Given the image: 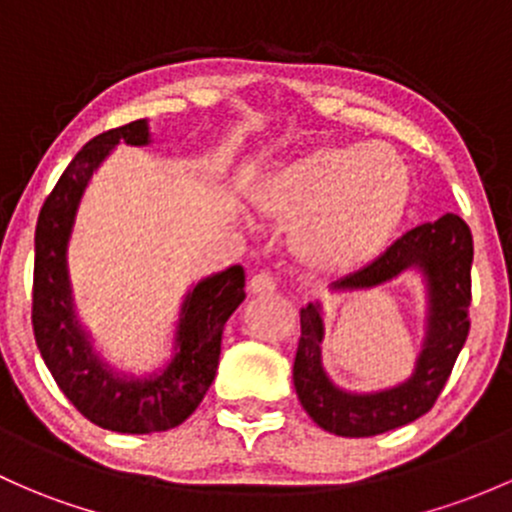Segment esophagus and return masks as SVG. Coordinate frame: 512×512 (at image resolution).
Returning <instances> with one entry per match:
<instances>
[{
    "mask_svg": "<svg viewBox=\"0 0 512 512\" xmlns=\"http://www.w3.org/2000/svg\"><path fill=\"white\" fill-rule=\"evenodd\" d=\"M249 290L254 295H271L276 293V278L271 273H256L249 280Z\"/></svg>",
    "mask_w": 512,
    "mask_h": 512,
    "instance_id": "1",
    "label": "esophagus"
}]
</instances>
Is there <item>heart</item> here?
<instances>
[{"label": "heart", "mask_w": 512, "mask_h": 512, "mask_svg": "<svg viewBox=\"0 0 512 512\" xmlns=\"http://www.w3.org/2000/svg\"><path fill=\"white\" fill-rule=\"evenodd\" d=\"M410 168L388 144L317 146L258 190L266 214L293 222V254L312 271L351 273L383 254L410 202Z\"/></svg>", "instance_id": "b5f03b06"}]
</instances>
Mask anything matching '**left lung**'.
I'll return each instance as SVG.
<instances>
[{"instance_id": "obj_1", "label": "left lung", "mask_w": 512, "mask_h": 512, "mask_svg": "<svg viewBox=\"0 0 512 512\" xmlns=\"http://www.w3.org/2000/svg\"><path fill=\"white\" fill-rule=\"evenodd\" d=\"M474 239L459 214L420 224L400 236L371 266L329 285V293H366L415 273L425 290V334L405 381L378 390H346L322 364L324 312L320 302L300 310V342L293 383L302 408L339 437H373L415 422L442 393L469 337Z\"/></svg>"}]
</instances>
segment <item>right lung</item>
Returning a JSON list of instances; mask_svg holds the SVG:
<instances>
[{"instance_id": "1", "label": "right lung", "mask_w": 512, "mask_h": 512, "mask_svg": "<svg viewBox=\"0 0 512 512\" xmlns=\"http://www.w3.org/2000/svg\"><path fill=\"white\" fill-rule=\"evenodd\" d=\"M122 141L151 144L148 119L104 131L82 146L43 202L36 224L34 337L58 388L87 420L102 430L151 434L188 420L210 390L224 324L246 298V276L241 266H229L190 285L180 302L170 356L153 371L136 376L104 359L80 320L68 251L87 185Z\"/></svg>"}]
</instances>
